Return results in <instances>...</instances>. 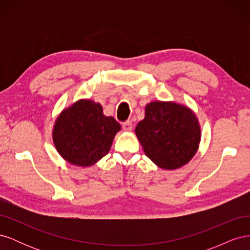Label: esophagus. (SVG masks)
<instances>
[{
	"mask_svg": "<svg viewBox=\"0 0 250 250\" xmlns=\"http://www.w3.org/2000/svg\"><path fill=\"white\" fill-rule=\"evenodd\" d=\"M122 128L124 131H131L132 130V123L130 122V121H126V122H124L122 124Z\"/></svg>",
	"mask_w": 250,
	"mask_h": 250,
	"instance_id": "1",
	"label": "esophagus"
}]
</instances>
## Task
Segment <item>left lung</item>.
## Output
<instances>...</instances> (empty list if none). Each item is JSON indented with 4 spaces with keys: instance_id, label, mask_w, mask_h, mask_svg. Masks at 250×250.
I'll return each instance as SVG.
<instances>
[{
    "instance_id": "8db88e82",
    "label": "left lung",
    "mask_w": 250,
    "mask_h": 250,
    "mask_svg": "<svg viewBox=\"0 0 250 250\" xmlns=\"http://www.w3.org/2000/svg\"><path fill=\"white\" fill-rule=\"evenodd\" d=\"M134 131L145 154L164 170H175L190 162L201 139L194 111L175 102L147 104L145 118Z\"/></svg>"
}]
</instances>
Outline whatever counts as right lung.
<instances>
[{
    "mask_svg": "<svg viewBox=\"0 0 250 250\" xmlns=\"http://www.w3.org/2000/svg\"><path fill=\"white\" fill-rule=\"evenodd\" d=\"M121 126L103 115L100 103L82 99L62 111L53 128V142L63 160L89 167L106 155Z\"/></svg>",
    "mask_w": 250,
    "mask_h": 250,
    "instance_id": "add662e5",
    "label": "right lung"
}]
</instances>
